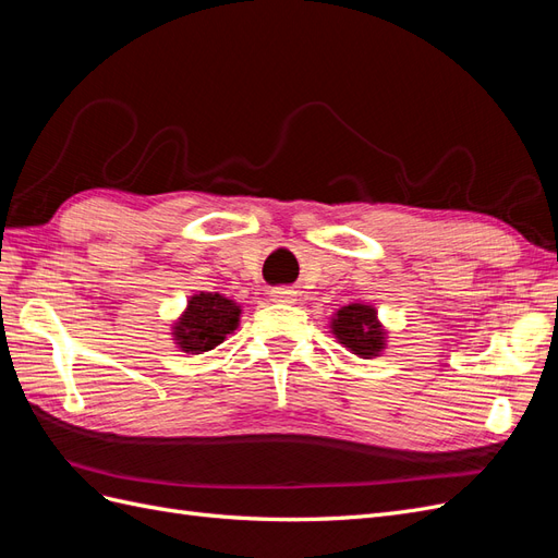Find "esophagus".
Segmentation results:
<instances>
[{
	"mask_svg": "<svg viewBox=\"0 0 558 558\" xmlns=\"http://www.w3.org/2000/svg\"><path fill=\"white\" fill-rule=\"evenodd\" d=\"M272 300L275 302H293V291H289V289H275L272 291Z\"/></svg>",
	"mask_w": 558,
	"mask_h": 558,
	"instance_id": "34e87169",
	"label": "esophagus"
}]
</instances>
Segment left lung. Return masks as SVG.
<instances>
[{
	"mask_svg": "<svg viewBox=\"0 0 558 558\" xmlns=\"http://www.w3.org/2000/svg\"><path fill=\"white\" fill-rule=\"evenodd\" d=\"M332 332L347 349L359 356H375L384 347V332L377 324V312L367 305H349L337 312Z\"/></svg>",
	"mask_w": 558,
	"mask_h": 558,
	"instance_id": "8db88e82",
	"label": "left lung"
}]
</instances>
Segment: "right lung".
Masks as SVG:
<instances>
[{
    "instance_id": "right-lung-1",
    "label": "right lung",
    "mask_w": 558,
    "mask_h": 558,
    "mask_svg": "<svg viewBox=\"0 0 558 558\" xmlns=\"http://www.w3.org/2000/svg\"><path fill=\"white\" fill-rule=\"evenodd\" d=\"M240 307L218 293H199L191 298L189 310L177 324V342L183 351L202 353L221 344L230 330L238 328Z\"/></svg>"
}]
</instances>
